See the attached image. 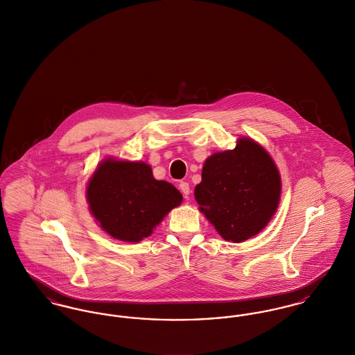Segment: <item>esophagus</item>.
<instances>
[{"label": "esophagus", "mask_w": 355, "mask_h": 355, "mask_svg": "<svg viewBox=\"0 0 355 355\" xmlns=\"http://www.w3.org/2000/svg\"><path fill=\"white\" fill-rule=\"evenodd\" d=\"M179 187H180V191H182V193L187 198L189 195V184L187 182H180V184H179Z\"/></svg>", "instance_id": "1"}]
</instances>
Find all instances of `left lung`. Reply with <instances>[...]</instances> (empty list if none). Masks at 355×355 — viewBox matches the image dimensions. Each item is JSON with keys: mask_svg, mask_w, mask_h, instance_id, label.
Returning a JSON list of instances; mask_svg holds the SVG:
<instances>
[{"mask_svg": "<svg viewBox=\"0 0 355 355\" xmlns=\"http://www.w3.org/2000/svg\"><path fill=\"white\" fill-rule=\"evenodd\" d=\"M282 193L279 169L260 144L241 137L232 150L216 152L195 187L199 210L226 241L259 234L276 213Z\"/></svg>", "mask_w": 355, "mask_h": 355, "instance_id": "left-lung-1", "label": "left lung"}]
</instances>
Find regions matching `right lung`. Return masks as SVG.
Wrapping results in <instances>:
<instances>
[{
	"label": "right lung",
	"instance_id": "1",
	"mask_svg": "<svg viewBox=\"0 0 355 355\" xmlns=\"http://www.w3.org/2000/svg\"><path fill=\"white\" fill-rule=\"evenodd\" d=\"M86 198L90 213L113 238L140 242L150 236L183 196L164 180H156L142 162L106 159L89 180Z\"/></svg>",
	"mask_w": 355,
	"mask_h": 355
}]
</instances>
